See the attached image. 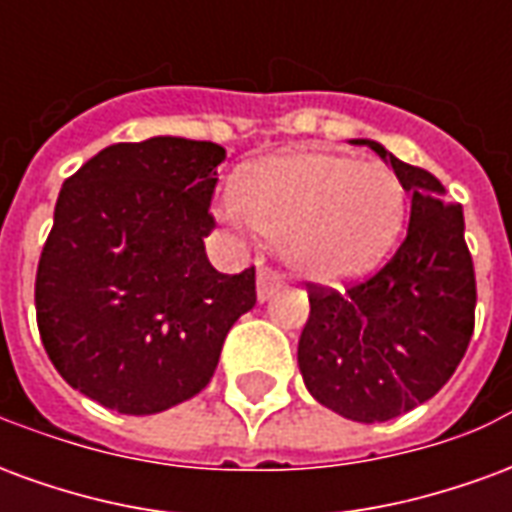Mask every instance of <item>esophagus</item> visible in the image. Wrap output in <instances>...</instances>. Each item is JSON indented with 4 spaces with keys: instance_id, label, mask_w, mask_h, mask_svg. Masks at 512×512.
<instances>
[{
    "instance_id": "34e87169",
    "label": "esophagus",
    "mask_w": 512,
    "mask_h": 512,
    "mask_svg": "<svg viewBox=\"0 0 512 512\" xmlns=\"http://www.w3.org/2000/svg\"><path fill=\"white\" fill-rule=\"evenodd\" d=\"M285 285V277L274 271V268H260L257 271V299L266 301L268 296H274L279 288Z\"/></svg>"
}]
</instances>
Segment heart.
I'll list each match as a JSON object with an SVG mask.
<instances>
[{
  "instance_id": "obj_1",
  "label": "heart",
  "mask_w": 512,
  "mask_h": 512,
  "mask_svg": "<svg viewBox=\"0 0 512 512\" xmlns=\"http://www.w3.org/2000/svg\"><path fill=\"white\" fill-rule=\"evenodd\" d=\"M227 222H246L271 238L301 277L340 282L373 268L395 244L406 189L378 161L296 150L246 172L222 202Z\"/></svg>"
}]
</instances>
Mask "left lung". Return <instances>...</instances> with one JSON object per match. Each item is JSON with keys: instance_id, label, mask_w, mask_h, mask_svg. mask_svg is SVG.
Wrapping results in <instances>:
<instances>
[{"instance_id": "obj_1", "label": "left lung", "mask_w": 512, "mask_h": 512, "mask_svg": "<svg viewBox=\"0 0 512 512\" xmlns=\"http://www.w3.org/2000/svg\"><path fill=\"white\" fill-rule=\"evenodd\" d=\"M411 191L408 233L376 274L345 290L307 282L310 318L299 367L321 406L354 422H386L425 403L450 381L474 332L472 252L463 208L441 200L444 186L378 142Z\"/></svg>"}]
</instances>
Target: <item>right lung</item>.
Here are the masks:
<instances>
[{
    "mask_svg": "<svg viewBox=\"0 0 512 512\" xmlns=\"http://www.w3.org/2000/svg\"><path fill=\"white\" fill-rule=\"evenodd\" d=\"M216 142H117L62 183L35 277L51 365L120 414H158L202 392L224 337L255 307V266L219 274L205 255Z\"/></svg>",
    "mask_w": 512,
    "mask_h": 512,
    "instance_id": "right-lung-1",
    "label": "right lung"
}]
</instances>
